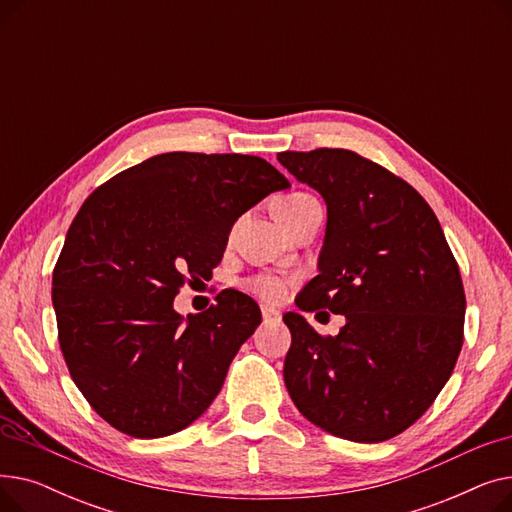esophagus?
<instances>
[{
  "mask_svg": "<svg viewBox=\"0 0 512 512\" xmlns=\"http://www.w3.org/2000/svg\"><path fill=\"white\" fill-rule=\"evenodd\" d=\"M261 315L265 324H272V321H280V311L270 307V305H261Z\"/></svg>",
  "mask_w": 512,
  "mask_h": 512,
  "instance_id": "34e87169",
  "label": "esophagus"
}]
</instances>
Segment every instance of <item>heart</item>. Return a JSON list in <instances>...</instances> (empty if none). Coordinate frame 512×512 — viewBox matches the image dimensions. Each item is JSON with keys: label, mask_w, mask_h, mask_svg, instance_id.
<instances>
[{"label": "heart", "mask_w": 512, "mask_h": 512, "mask_svg": "<svg viewBox=\"0 0 512 512\" xmlns=\"http://www.w3.org/2000/svg\"><path fill=\"white\" fill-rule=\"evenodd\" d=\"M309 201H313V197L303 195V193L280 197L272 203L274 218H278L280 222H286L290 215L297 213ZM247 286H249L251 292H255L257 297H261L265 301H280L284 297V292H286V284L280 278H274V276H257V278L249 280Z\"/></svg>", "instance_id": "heart-1"}]
</instances>
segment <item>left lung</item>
I'll use <instances>...</instances> for the list:
<instances>
[{
	"label": "left lung",
	"instance_id": "8db88e82",
	"mask_svg": "<svg viewBox=\"0 0 512 512\" xmlns=\"http://www.w3.org/2000/svg\"><path fill=\"white\" fill-rule=\"evenodd\" d=\"M278 161L328 209L317 276L294 303L346 319L324 338L303 313H284L288 394L332 436L390 440L432 407L459 359V265L432 207L382 166L346 149L282 151Z\"/></svg>",
	"mask_w": 512,
	"mask_h": 512
}]
</instances>
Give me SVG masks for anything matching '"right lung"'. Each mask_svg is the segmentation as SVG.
<instances>
[{
    "instance_id": "obj_1",
    "label": "right lung",
    "mask_w": 512,
    "mask_h": 512,
    "mask_svg": "<svg viewBox=\"0 0 512 512\" xmlns=\"http://www.w3.org/2000/svg\"><path fill=\"white\" fill-rule=\"evenodd\" d=\"M288 186L255 155L174 151L116 174L80 207L53 270V311L76 388L122 434L172 436L220 394L261 309L224 290L184 317L174 297L211 276L242 213Z\"/></svg>"
}]
</instances>
